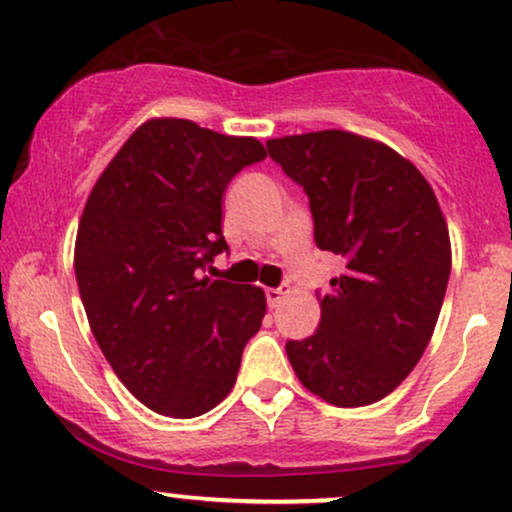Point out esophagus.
Wrapping results in <instances>:
<instances>
[{
  "instance_id": "esophagus-1",
  "label": "esophagus",
  "mask_w": 512,
  "mask_h": 512,
  "mask_svg": "<svg viewBox=\"0 0 512 512\" xmlns=\"http://www.w3.org/2000/svg\"><path fill=\"white\" fill-rule=\"evenodd\" d=\"M286 288H269L267 291V303H269V307H272V310H276V307L281 305V300L286 298Z\"/></svg>"
}]
</instances>
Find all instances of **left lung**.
Instances as JSON below:
<instances>
[{
  "mask_svg": "<svg viewBox=\"0 0 512 512\" xmlns=\"http://www.w3.org/2000/svg\"><path fill=\"white\" fill-rule=\"evenodd\" d=\"M310 197L315 240L343 260L315 336L288 341L295 377L338 408L377 403L427 348L439 319L451 236L429 181L389 145L350 131L267 140Z\"/></svg>",
  "mask_w": 512,
  "mask_h": 512,
  "instance_id": "left-lung-1",
  "label": "left lung"
}]
</instances>
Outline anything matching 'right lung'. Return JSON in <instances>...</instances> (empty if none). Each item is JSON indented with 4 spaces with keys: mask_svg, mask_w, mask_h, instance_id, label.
Listing matches in <instances>:
<instances>
[{
    "mask_svg": "<svg viewBox=\"0 0 512 512\" xmlns=\"http://www.w3.org/2000/svg\"><path fill=\"white\" fill-rule=\"evenodd\" d=\"M267 150L195 121L147 119L90 190L73 269L90 329L116 377L159 415H205L236 384L260 331V286L202 276L224 252L221 197Z\"/></svg>",
    "mask_w": 512,
    "mask_h": 512,
    "instance_id": "add662e5",
    "label": "right lung"
}]
</instances>
